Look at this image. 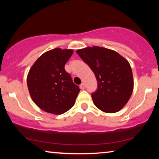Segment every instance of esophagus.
<instances>
[{"instance_id":"34e87169","label":"esophagus","mask_w":159,"mask_h":159,"mask_svg":"<svg viewBox=\"0 0 159 159\" xmlns=\"http://www.w3.org/2000/svg\"><path fill=\"white\" fill-rule=\"evenodd\" d=\"M80 88H81L82 90H84V89L85 88V84H84V82H82V83L81 84H80Z\"/></svg>"}]
</instances>
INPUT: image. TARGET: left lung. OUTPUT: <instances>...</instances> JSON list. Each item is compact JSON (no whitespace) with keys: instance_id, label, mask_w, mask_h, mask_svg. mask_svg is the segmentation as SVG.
<instances>
[{"instance_id":"8db88e82","label":"left lung","mask_w":159,"mask_h":159,"mask_svg":"<svg viewBox=\"0 0 159 159\" xmlns=\"http://www.w3.org/2000/svg\"><path fill=\"white\" fill-rule=\"evenodd\" d=\"M76 52L96 77L98 88L92 94L95 106L110 114L120 111L129 100L134 88L128 61L116 51L99 46L87 47Z\"/></svg>"}]
</instances>
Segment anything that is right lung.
Returning a JSON list of instances; mask_svg holds the SVG:
<instances>
[{"label": "right lung", "instance_id": "right-lung-1", "mask_svg": "<svg viewBox=\"0 0 159 159\" xmlns=\"http://www.w3.org/2000/svg\"><path fill=\"white\" fill-rule=\"evenodd\" d=\"M73 50L54 48L39 57L28 73L27 82L30 96L40 109L62 114L75 105L80 91L64 66Z\"/></svg>", "mask_w": 159, "mask_h": 159}]
</instances>
